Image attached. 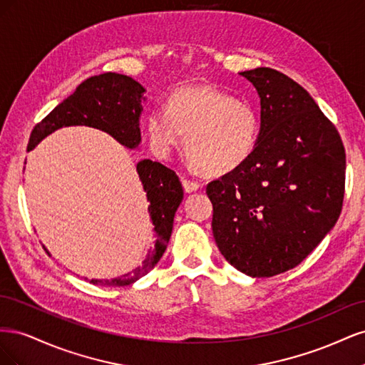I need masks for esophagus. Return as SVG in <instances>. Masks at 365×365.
Instances as JSON below:
<instances>
[{"mask_svg": "<svg viewBox=\"0 0 365 365\" xmlns=\"http://www.w3.org/2000/svg\"><path fill=\"white\" fill-rule=\"evenodd\" d=\"M181 182H182V187H184L185 193H193V192H196L197 189H200V184L195 182V181H190V180L181 178Z\"/></svg>", "mask_w": 365, "mask_h": 365, "instance_id": "34e87169", "label": "esophagus"}]
</instances>
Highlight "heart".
I'll list each match as a JSON object with an SVG mask.
<instances>
[{"label":"heart","mask_w":365,"mask_h":365,"mask_svg":"<svg viewBox=\"0 0 365 365\" xmlns=\"http://www.w3.org/2000/svg\"><path fill=\"white\" fill-rule=\"evenodd\" d=\"M260 130L256 106L210 85L176 88L165 109H152L146 117L148 141L157 157L168 158L185 134V153L205 175L239 169L256 149Z\"/></svg>","instance_id":"obj_1"}]
</instances>
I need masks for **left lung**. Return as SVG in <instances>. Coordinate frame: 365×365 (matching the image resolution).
<instances>
[{
  "label": "left lung",
  "mask_w": 365,
  "mask_h": 365,
  "mask_svg": "<svg viewBox=\"0 0 365 365\" xmlns=\"http://www.w3.org/2000/svg\"><path fill=\"white\" fill-rule=\"evenodd\" d=\"M260 98L262 130L239 169L207 185L220 254L250 277L295 268L336 224L346 152L302 85L272 68L239 73Z\"/></svg>",
  "instance_id": "1"
}]
</instances>
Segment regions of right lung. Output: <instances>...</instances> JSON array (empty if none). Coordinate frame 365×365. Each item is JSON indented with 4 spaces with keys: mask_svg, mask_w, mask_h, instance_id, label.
Returning <instances> with one entry per match:
<instances>
[{
    "mask_svg": "<svg viewBox=\"0 0 365 365\" xmlns=\"http://www.w3.org/2000/svg\"><path fill=\"white\" fill-rule=\"evenodd\" d=\"M145 93V86L125 74L105 73L90 77L33 129L29 150L35 149L54 130L68 126L96 128L106 132L126 149H138L141 143L140 117L143 103L146 102ZM137 173L149 201L148 212L155 231V245L134 269L114 279H91L90 283L93 284L126 286L135 283L155 268L168 248L173 217L184 196L181 181L173 170L152 160L138 161Z\"/></svg>",
    "mask_w": 365,
    "mask_h": 365,
    "instance_id": "add662e5",
    "label": "right lung"
}]
</instances>
